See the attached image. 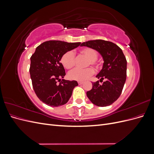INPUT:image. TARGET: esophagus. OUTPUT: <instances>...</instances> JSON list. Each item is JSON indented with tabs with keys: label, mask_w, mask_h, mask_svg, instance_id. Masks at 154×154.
Segmentation results:
<instances>
[{
	"label": "esophagus",
	"mask_w": 154,
	"mask_h": 154,
	"mask_svg": "<svg viewBox=\"0 0 154 154\" xmlns=\"http://www.w3.org/2000/svg\"><path fill=\"white\" fill-rule=\"evenodd\" d=\"M78 84H79V85L83 84V82H78Z\"/></svg>",
	"instance_id": "esophagus-1"
}]
</instances>
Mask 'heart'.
I'll use <instances>...</instances> for the list:
<instances>
[{
    "instance_id": "1",
    "label": "heart",
    "mask_w": 154,
    "mask_h": 154,
    "mask_svg": "<svg viewBox=\"0 0 154 154\" xmlns=\"http://www.w3.org/2000/svg\"><path fill=\"white\" fill-rule=\"evenodd\" d=\"M80 53L88 58L87 66H89L91 64L93 66L97 67V58L98 57V53L97 51L91 48H85L81 49ZM60 60L65 68L67 69H71L75 63V55L72 51H68L62 56ZM93 73L94 70L91 67L85 69L75 68L69 72L68 78L70 80L82 82L87 80L92 75Z\"/></svg>"
}]
</instances>
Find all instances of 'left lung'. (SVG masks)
<instances>
[{
	"label": "left lung",
	"instance_id": "1",
	"mask_svg": "<svg viewBox=\"0 0 154 154\" xmlns=\"http://www.w3.org/2000/svg\"><path fill=\"white\" fill-rule=\"evenodd\" d=\"M86 46L96 50L102 56L103 66L96 77L105 80L103 84L99 81L92 83V88L87 92L88 98L93 104L106 106L112 104L122 94L127 78V60L119 47L109 41L89 40L83 42Z\"/></svg>",
	"mask_w": 154,
	"mask_h": 154
}]
</instances>
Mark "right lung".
Masks as SVG:
<instances>
[{
  "instance_id": "right-lung-1",
  "label": "right lung",
  "mask_w": 154,
  "mask_h": 154,
  "mask_svg": "<svg viewBox=\"0 0 154 154\" xmlns=\"http://www.w3.org/2000/svg\"><path fill=\"white\" fill-rule=\"evenodd\" d=\"M80 44L46 41L38 45L32 54L29 72L32 87L37 97L46 105L58 106L67 103L74 88L78 85L76 81L61 80L66 72L60 60L65 53L76 48ZM57 81L60 82L59 85Z\"/></svg>"
}]
</instances>
